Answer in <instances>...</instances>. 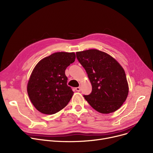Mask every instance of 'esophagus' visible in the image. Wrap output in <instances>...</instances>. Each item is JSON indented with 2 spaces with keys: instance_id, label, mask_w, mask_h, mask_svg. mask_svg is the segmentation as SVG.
<instances>
[{
  "instance_id": "esophagus-1",
  "label": "esophagus",
  "mask_w": 153,
  "mask_h": 153,
  "mask_svg": "<svg viewBox=\"0 0 153 153\" xmlns=\"http://www.w3.org/2000/svg\"><path fill=\"white\" fill-rule=\"evenodd\" d=\"M81 87H76V91H77V92H80L81 91Z\"/></svg>"
}]
</instances>
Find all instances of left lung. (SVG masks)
Returning <instances> with one entry per match:
<instances>
[{
    "label": "left lung",
    "mask_w": 153,
    "mask_h": 153,
    "mask_svg": "<svg viewBox=\"0 0 153 153\" xmlns=\"http://www.w3.org/2000/svg\"><path fill=\"white\" fill-rule=\"evenodd\" d=\"M92 84V92L85 99L101 114H110L126 100L128 85L124 69L111 56L97 50L76 53Z\"/></svg>",
    "instance_id": "8db88e82"
}]
</instances>
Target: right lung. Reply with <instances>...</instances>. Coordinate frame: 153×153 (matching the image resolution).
<instances>
[{
    "label": "right lung",
    "mask_w": 153,
    "mask_h": 153,
    "mask_svg": "<svg viewBox=\"0 0 153 153\" xmlns=\"http://www.w3.org/2000/svg\"><path fill=\"white\" fill-rule=\"evenodd\" d=\"M75 59L74 53L58 52L43 58L35 67L27 92L31 103L41 113L54 114L68 105L74 92L67 85L65 70Z\"/></svg>",
    "instance_id": "add662e5"
}]
</instances>
